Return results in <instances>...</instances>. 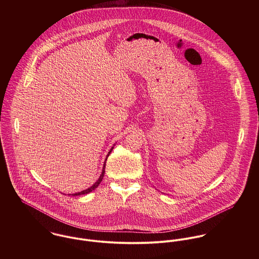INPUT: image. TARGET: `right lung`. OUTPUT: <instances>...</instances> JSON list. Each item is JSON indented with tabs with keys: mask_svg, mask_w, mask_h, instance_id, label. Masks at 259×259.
I'll list each match as a JSON object with an SVG mask.
<instances>
[{
	"mask_svg": "<svg viewBox=\"0 0 259 259\" xmlns=\"http://www.w3.org/2000/svg\"><path fill=\"white\" fill-rule=\"evenodd\" d=\"M112 148H111V150H110V152H109V154H108V156L110 155V153H111V150H112ZM108 158V157H107ZM107 158H106V161H107ZM105 168H106V162H105V164H104V167H103V171H102V175H101V177L99 178V180L97 181V183L95 184L94 185H92L90 188H88V189H84V190H82V191H80V192H76V193H74V194H72V195H80V194H87V193H89V192H91V191H93L94 189H96L99 185L101 184V182L103 181V179H104V176H105Z\"/></svg>",
	"mask_w": 259,
	"mask_h": 259,
	"instance_id": "right-lung-1",
	"label": "right lung"
}]
</instances>
